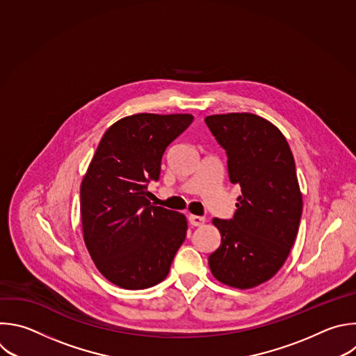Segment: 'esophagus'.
Masks as SVG:
<instances>
[{
	"instance_id": "esophagus-1",
	"label": "esophagus",
	"mask_w": 356,
	"mask_h": 356,
	"mask_svg": "<svg viewBox=\"0 0 356 356\" xmlns=\"http://www.w3.org/2000/svg\"><path fill=\"white\" fill-rule=\"evenodd\" d=\"M188 220H190V223L193 226H202L204 222H205V218L204 216H198V215H190Z\"/></svg>"
}]
</instances>
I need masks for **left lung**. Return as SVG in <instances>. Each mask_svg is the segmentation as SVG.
Wrapping results in <instances>:
<instances>
[{
	"label": "left lung",
	"mask_w": 356,
	"mask_h": 356,
	"mask_svg": "<svg viewBox=\"0 0 356 356\" xmlns=\"http://www.w3.org/2000/svg\"><path fill=\"white\" fill-rule=\"evenodd\" d=\"M227 156V175L241 186L232 219L213 218L220 246L208 257L213 277L249 289L277 274L296 239L302 194L291 148L282 133L252 113L205 117Z\"/></svg>",
	"instance_id": "8db88e82"
}]
</instances>
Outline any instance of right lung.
Segmentation results:
<instances>
[{
    "instance_id": "right-lung-1",
    "label": "right lung",
    "mask_w": 356,
    "mask_h": 356,
    "mask_svg": "<svg viewBox=\"0 0 356 356\" xmlns=\"http://www.w3.org/2000/svg\"><path fill=\"white\" fill-rule=\"evenodd\" d=\"M191 114L129 115L100 140L81 184V216L88 252L102 275L124 289H145L169 274L186 239L184 215L155 207L166 148L193 123Z\"/></svg>"
}]
</instances>
